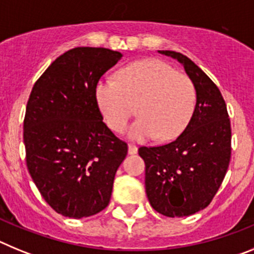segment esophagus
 Masks as SVG:
<instances>
[{"instance_id":"34e87169","label":"esophagus","mask_w":254,"mask_h":254,"mask_svg":"<svg viewBox=\"0 0 254 254\" xmlns=\"http://www.w3.org/2000/svg\"><path fill=\"white\" fill-rule=\"evenodd\" d=\"M136 152H137V146H136V145H133V143H129V145H128V154L133 155V154H136Z\"/></svg>"}]
</instances>
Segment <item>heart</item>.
Returning <instances> with one entry per match:
<instances>
[{"mask_svg": "<svg viewBox=\"0 0 254 254\" xmlns=\"http://www.w3.org/2000/svg\"><path fill=\"white\" fill-rule=\"evenodd\" d=\"M94 94L105 122L116 132L125 129L137 107L140 118L131 125L128 136L138 141L156 134L160 141L178 137L193 116L197 96L186 73L154 58L121 68L117 81L100 78Z\"/></svg>", "mask_w": 254, "mask_h": 254, "instance_id": "obj_1", "label": "heart"}]
</instances>
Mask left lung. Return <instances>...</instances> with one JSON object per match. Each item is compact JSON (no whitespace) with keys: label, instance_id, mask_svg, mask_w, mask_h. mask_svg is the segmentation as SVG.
<instances>
[{"label":"left lung","instance_id":"1","mask_svg":"<svg viewBox=\"0 0 254 254\" xmlns=\"http://www.w3.org/2000/svg\"><path fill=\"white\" fill-rule=\"evenodd\" d=\"M176 58L196 87L193 116L172 142L141 146L145 187L150 205L168 217L190 216L210 205L232 156V127L225 100L214 81L187 56L159 51Z\"/></svg>","mask_w":254,"mask_h":254}]
</instances>
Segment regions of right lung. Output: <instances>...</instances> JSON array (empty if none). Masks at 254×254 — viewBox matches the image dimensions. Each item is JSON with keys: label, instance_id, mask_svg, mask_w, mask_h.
Instances as JSON below:
<instances>
[{"label": "right lung", "instance_id": "1", "mask_svg": "<svg viewBox=\"0 0 254 254\" xmlns=\"http://www.w3.org/2000/svg\"><path fill=\"white\" fill-rule=\"evenodd\" d=\"M120 52L77 47L52 62L33 86L24 118L26 167L56 212L82 219L111 201L128 146L103 122L95 84Z\"/></svg>", "mask_w": 254, "mask_h": 254}]
</instances>
